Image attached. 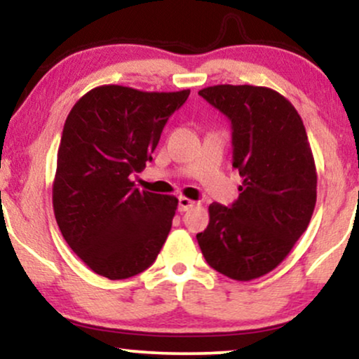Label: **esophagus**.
I'll return each instance as SVG.
<instances>
[{
    "instance_id": "1",
    "label": "esophagus",
    "mask_w": 359,
    "mask_h": 359,
    "mask_svg": "<svg viewBox=\"0 0 359 359\" xmlns=\"http://www.w3.org/2000/svg\"><path fill=\"white\" fill-rule=\"evenodd\" d=\"M196 204H197L196 201L187 199V197H179V211H180V212L189 211V209H192Z\"/></svg>"
}]
</instances>
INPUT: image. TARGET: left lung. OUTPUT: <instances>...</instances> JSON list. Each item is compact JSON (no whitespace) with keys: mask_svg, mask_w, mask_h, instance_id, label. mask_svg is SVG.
<instances>
[{"mask_svg":"<svg viewBox=\"0 0 359 359\" xmlns=\"http://www.w3.org/2000/svg\"><path fill=\"white\" fill-rule=\"evenodd\" d=\"M231 121L233 167L240 197L209 205L197 234L209 266L233 280L277 269L311 222L317 197L314 156L297 109L277 90L221 84L199 90Z\"/></svg>","mask_w":359,"mask_h":359,"instance_id":"left-lung-1","label":"left lung"}]
</instances>
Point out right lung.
I'll use <instances>...</instances> for the list:
<instances>
[{"instance_id": "add662e5", "label": "right lung", "mask_w": 359, "mask_h": 359, "mask_svg": "<svg viewBox=\"0 0 359 359\" xmlns=\"http://www.w3.org/2000/svg\"><path fill=\"white\" fill-rule=\"evenodd\" d=\"M189 94L100 86L65 119L53 212L64 240L97 275L135 277L158 257L179 201L140 191L130 177L151 162L163 126Z\"/></svg>"}]
</instances>
